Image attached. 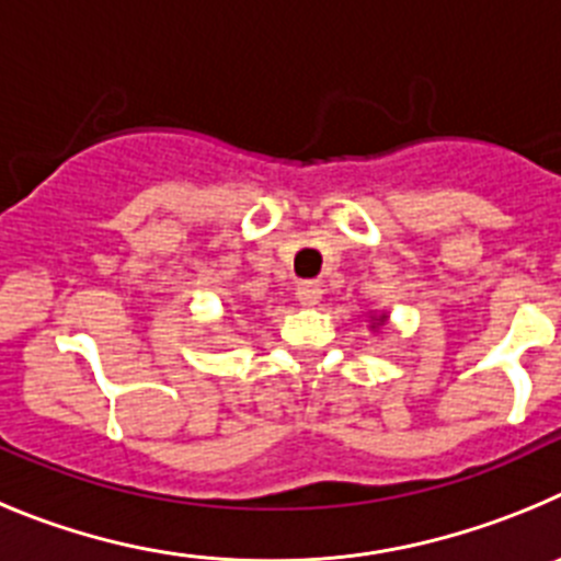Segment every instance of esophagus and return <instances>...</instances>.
<instances>
[{
	"mask_svg": "<svg viewBox=\"0 0 561 561\" xmlns=\"http://www.w3.org/2000/svg\"><path fill=\"white\" fill-rule=\"evenodd\" d=\"M296 299L307 307L318 305V299H321V282H299V285H296Z\"/></svg>",
	"mask_w": 561,
	"mask_h": 561,
	"instance_id": "esophagus-1",
	"label": "esophagus"
}]
</instances>
